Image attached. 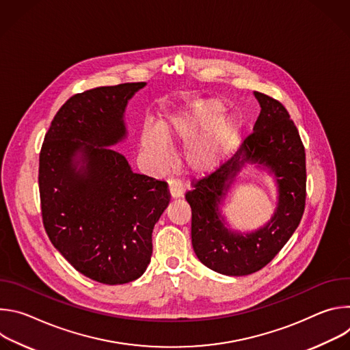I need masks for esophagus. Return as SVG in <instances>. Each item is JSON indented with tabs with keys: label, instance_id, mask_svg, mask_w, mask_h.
Here are the masks:
<instances>
[{
	"label": "esophagus",
	"instance_id": "1",
	"mask_svg": "<svg viewBox=\"0 0 350 350\" xmlns=\"http://www.w3.org/2000/svg\"><path fill=\"white\" fill-rule=\"evenodd\" d=\"M169 192L172 195V198H180L183 196V192H184V188H183V184L178 178H174L172 177L169 180Z\"/></svg>",
	"mask_w": 350,
	"mask_h": 350
}]
</instances>
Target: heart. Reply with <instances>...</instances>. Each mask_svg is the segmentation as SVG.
Segmentation results:
<instances>
[{
    "instance_id": "heart-1",
    "label": "heart",
    "mask_w": 350,
    "mask_h": 350,
    "mask_svg": "<svg viewBox=\"0 0 350 350\" xmlns=\"http://www.w3.org/2000/svg\"><path fill=\"white\" fill-rule=\"evenodd\" d=\"M227 105L221 99H201L163 120L159 130L148 126L142 131V151L151 163L161 169L167 162L166 142H184V158L189 169L205 172L215 167L230 152L238 124L231 116H224Z\"/></svg>"
}]
</instances>
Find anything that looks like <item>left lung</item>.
Masks as SVG:
<instances>
[{
    "instance_id": "1",
    "label": "left lung",
    "mask_w": 350,
    "mask_h": 350,
    "mask_svg": "<svg viewBox=\"0 0 350 350\" xmlns=\"http://www.w3.org/2000/svg\"><path fill=\"white\" fill-rule=\"evenodd\" d=\"M260 115L231 159L192 183L185 199L191 206L193 252L206 267L226 275L259 271L281 251L305 212L306 154L301 135L277 99L255 91ZM245 163L267 167L279 185V205L271 221L255 233L228 230L218 205Z\"/></svg>"
}]
</instances>
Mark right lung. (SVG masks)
Returning <instances> with one entry per match:
<instances>
[{
  "label": "right lung",
  "mask_w": 350,
  "mask_h": 350,
  "mask_svg": "<svg viewBox=\"0 0 350 350\" xmlns=\"http://www.w3.org/2000/svg\"><path fill=\"white\" fill-rule=\"evenodd\" d=\"M144 85L96 87L70 96L40 152L49 241L79 273L108 285L142 275L151 262L154 226L170 202L166 181L133 173L123 155L107 148L126 137L124 109Z\"/></svg>",
  "instance_id": "obj_1"
}]
</instances>
